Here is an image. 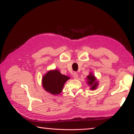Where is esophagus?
<instances>
[{
	"mask_svg": "<svg viewBox=\"0 0 134 134\" xmlns=\"http://www.w3.org/2000/svg\"><path fill=\"white\" fill-rule=\"evenodd\" d=\"M73 77L75 79L78 78V74H77V72H74V73H73Z\"/></svg>",
	"mask_w": 134,
	"mask_h": 134,
	"instance_id": "esophagus-1",
	"label": "esophagus"
}]
</instances>
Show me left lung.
<instances>
[{
  "label": "left lung",
  "instance_id": "8db88e82",
  "mask_svg": "<svg viewBox=\"0 0 134 134\" xmlns=\"http://www.w3.org/2000/svg\"><path fill=\"white\" fill-rule=\"evenodd\" d=\"M87 83L88 85L90 86V89L94 90L96 89L97 86H98V82L96 81V79L94 75H93L92 72H90V74L87 76Z\"/></svg>",
  "mask_w": 134,
  "mask_h": 134
}]
</instances>
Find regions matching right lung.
<instances>
[{
    "label": "right lung",
    "mask_w": 134,
    "mask_h": 134,
    "mask_svg": "<svg viewBox=\"0 0 134 134\" xmlns=\"http://www.w3.org/2000/svg\"><path fill=\"white\" fill-rule=\"evenodd\" d=\"M69 79V77L61 74L58 70H50L43 76L42 86L49 93L57 95L62 92L65 83Z\"/></svg>",
    "instance_id": "obj_1"
}]
</instances>
